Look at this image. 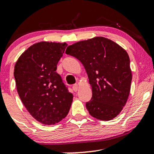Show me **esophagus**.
I'll return each instance as SVG.
<instances>
[{
    "label": "esophagus",
    "mask_w": 154,
    "mask_h": 154,
    "mask_svg": "<svg viewBox=\"0 0 154 154\" xmlns=\"http://www.w3.org/2000/svg\"><path fill=\"white\" fill-rule=\"evenodd\" d=\"M78 88H79V86L77 84H75L73 86H72V89H73V91L75 92H77V90H78Z\"/></svg>",
    "instance_id": "obj_1"
}]
</instances>
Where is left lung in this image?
Returning a JSON list of instances; mask_svg holds the SVG:
<instances>
[{"label": "left lung", "instance_id": "left-lung-1", "mask_svg": "<svg viewBox=\"0 0 154 154\" xmlns=\"http://www.w3.org/2000/svg\"><path fill=\"white\" fill-rule=\"evenodd\" d=\"M66 54L77 58L88 74L93 93L86 103L89 114L103 121L116 117L126 104L131 87L127 51L109 39L95 37L69 45Z\"/></svg>", "mask_w": 154, "mask_h": 154}]
</instances>
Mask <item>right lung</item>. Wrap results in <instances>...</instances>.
<instances>
[{"instance_id":"right-lung-1","label":"right lung","mask_w":154,"mask_h":154,"mask_svg":"<svg viewBox=\"0 0 154 154\" xmlns=\"http://www.w3.org/2000/svg\"><path fill=\"white\" fill-rule=\"evenodd\" d=\"M66 46V43H35L15 64L14 75L20 99L29 114L44 125L59 122L71 107L73 95L56 72Z\"/></svg>"}]
</instances>
